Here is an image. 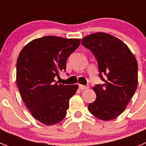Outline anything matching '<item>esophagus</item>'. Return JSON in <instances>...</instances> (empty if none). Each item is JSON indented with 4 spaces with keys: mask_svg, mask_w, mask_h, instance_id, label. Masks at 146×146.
I'll return each mask as SVG.
<instances>
[{
    "mask_svg": "<svg viewBox=\"0 0 146 146\" xmlns=\"http://www.w3.org/2000/svg\"><path fill=\"white\" fill-rule=\"evenodd\" d=\"M79 88L80 89L81 91H83V90H86V89L88 88V86H83V85H80Z\"/></svg>",
    "mask_w": 146,
    "mask_h": 146,
    "instance_id": "obj_1",
    "label": "esophagus"
}]
</instances>
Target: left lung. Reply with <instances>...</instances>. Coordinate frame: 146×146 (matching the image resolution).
I'll use <instances>...</instances> for the list:
<instances>
[{
  "label": "left lung",
  "mask_w": 146,
  "mask_h": 146,
  "mask_svg": "<svg viewBox=\"0 0 146 146\" xmlns=\"http://www.w3.org/2000/svg\"><path fill=\"white\" fill-rule=\"evenodd\" d=\"M82 44L97 60L99 77L104 81V84L93 88L96 99L88 104L89 112L103 121L115 119L124 111L136 91L138 81L136 58L126 44L106 33L86 36Z\"/></svg>",
  "instance_id": "8db88e82"
}]
</instances>
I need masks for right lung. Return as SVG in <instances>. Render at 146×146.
Segmentation results:
<instances>
[{
  "label": "right lung",
  "instance_id": "add662e5",
  "mask_svg": "<svg viewBox=\"0 0 146 146\" xmlns=\"http://www.w3.org/2000/svg\"><path fill=\"white\" fill-rule=\"evenodd\" d=\"M80 38L47 36L34 39L21 50L17 61V83L25 105L35 119L54 125L65 118L69 99L78 86L58 84L55 77L66 71L70 54Z\"/></svg>",
  "mask_w": 146,
  "mask_h": 146
}]
</instances>
